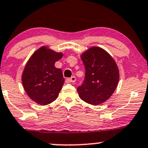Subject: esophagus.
<instances>
[{
	"label": "esophagus",
	"mask_w": 148,
	"mask_h": 148,
	"mask_svg": "<svg viewBox=\"0 0 148 148\" xmlns=\"http://www.w3.org/2000/svg\"><path fill=\"white\" fill-rule=\"evenodd\" d=\"M67 80H68V82H71V83H74V82H76V77H74V76H73V77H71V78L68 79Z\"/></svg>",
	"instance_id": "34e87169"
}]
</instances>
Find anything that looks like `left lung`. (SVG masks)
Segmentation results:
<instances>
[{"mask_svg":"<svg viewBox=\"0 0 148 148\" xmlns=\"http://www.w3.org/2000/svg\"><path fill=\"white\" fill-rule=\"evenodd\" d=\"M86 73L83 83L77 88L84 101L99 105L108 100L118 86L119 71L116 62L106 51L92 47L81 56Z\"/></svg>","mask_w":148,"mask_h":148,"instance_id":"1","label":"left lung"}]
</instances>
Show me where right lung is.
Returning a JSON list of instances; mask_svg holds the SVG:
<instances>
[{
    "label": "right lung",
    "instance_id": "1",
    "mask_svg": "<svg viewBox=\"0 0 148 148\" xmlns=\"http://www.w3.org/2000/svg\"><path fill=\"white\" fill-rule=\"evenodd\" d=\"M62 53L46 47L37 49L27 62L22 75L24 89L28 96L42 106L53 102L64 85L61 69L54 63L62 58Z\"/></svg>",
    "mask_w": 148,
    "mask_h": 148
}]
</instances>
